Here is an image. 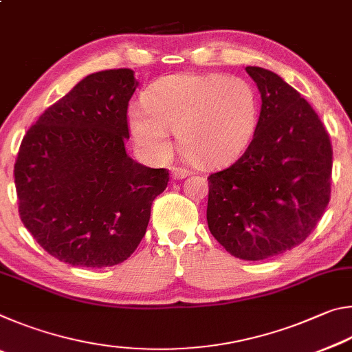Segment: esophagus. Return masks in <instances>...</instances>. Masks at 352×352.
Returning <instances> with one entry per match:
<instances>
[{
  "instance_id": "1",
  "label": "esophagus",
  "mask_w": 352,
  "mask_h": 352,
  "mask_svg": "<svg viewBox=\"0 0 352 352\" xmlns=\"http://www.w3.org/2000/svg\"><path fill=\"white\" fill-rule=\"evenodd\" d=\"M188 175H189V170L182 169V168H174L170 172L172 180H183V178H186Z\"/></svg>"
}]
</instances>
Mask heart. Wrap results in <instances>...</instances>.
I'll return each mask as SVG.
<instances>
[{"label": "heart", "mask_w": 352, "mask_h": 352, "mask_svg": "<svg viewBox=\"0 0 352 352\" xmlns=\"http://www.w3.org/2000/svg\"><path fill=\"white\" fill-rule=\"evenodd\" d=\"M142 102L130 107L127 124L135 146L153 160L169 157V130H175L190 163L220 168L241 157L258 129V94L242 77L166 76L151 85Z\"/></svg>", "instance_id": "b5f03b06"}]
</instances>
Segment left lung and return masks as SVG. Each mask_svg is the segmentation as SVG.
<instances>
[{
    "mask_svg": "<svg viewBox=\"0 0 352 352\" xmlns=\"http://www.w3.org/2000/svg\"><path fill=\"white\" fill-rule=\"evenodd\" d=\"M245 71L261 93L258 129L234 164L208 177L206 220L234 258L262 261L300 245L323 217L332 146L295 88L269 69Z\"/></svg>",
    "mask_w": 352,
    "mask_h": 352,
    "instance_id": "8db88e82",
    "label": "left lung"
}]
</instances>
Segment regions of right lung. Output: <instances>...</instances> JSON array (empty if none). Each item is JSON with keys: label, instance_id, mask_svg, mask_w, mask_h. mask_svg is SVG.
Masks as SVG:
<instances>
[{"label": "right lung", "instance_id": "right-lung-1", "mask_svg": "<svg viewBox=\"0 0 352 352\" xmlns=\"http://www.w3.org/2000/svg\"><path fill=\"white\" fill-rule=\"evenodd\" d=\"M138 87L129 68L87 76L28 130L15 162L23 225L45 252L74 267L130 258L169 172L126 152L127 107Z\"/></svg>", "mask_w": 352, "mask_h": 352}]
</instances>
